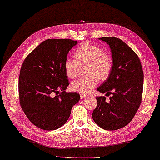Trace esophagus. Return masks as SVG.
Returning <instances> with one entry per match:
<instances>
[{
  "label": "esophagus",
  "instance_id": "34e87169",
  "mask_svg": "<svg viewBox=\"0 0 160 160\" xmlns=\"http://www.w3.org/2000/svg\"><path fill=\"white\" fill-rule=\"evenodd\" d=\"M87 97V94H84V93H80V98L81 99H83V98Z\"/></svg>",
  "mask_w": 160,
  "mask_h": 160
}]
</instances>
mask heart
I'll return each mask as SVG.
<instances>
[{"label": "heart", "instance_id": "obj_1", "mask_svg": "<svg viewBox=\"0 0 160 160\" xmlns=\"http://www.w3.org/2000/svg\"><path fill=\"white\" fill-rule=\"evenodd\" d=\"M76 59L67 58L64 61V69L69 78L76 77L80 67H87V76L78 78L71 84V89L75 92L88 93L97 86L98 80L104 81L109 77L113 69V60L111 54L100 47L89 42H84L75 51Z\"/></svg>", "mask_w": 160, "mask_h": 160}]
</instances>
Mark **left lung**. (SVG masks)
<instances>
[{
  "instance_id": "left-lung-1",
  "label": "left lung",
  "mask_w": 160,
  "mask_h": 160,
  "mask_svg": "<svg viewBox=\"0 0 160 160\" xmlns=\"http://www.w3.org/2000/svg\"><path fill=\"white\" fill-rule=\"evenodd\" d=\"M100 40L109 45L113 66L109 77L97 90L112 95L97 97V107L92 113L94 122L102 128L114 131L127 126L140 106L144 86V73L140 60L122 40L103 37Z\"/></svg>"
}]
</instances>
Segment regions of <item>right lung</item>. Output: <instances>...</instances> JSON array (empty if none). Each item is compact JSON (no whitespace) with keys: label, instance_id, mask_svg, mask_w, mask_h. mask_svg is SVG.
<instances>
[{"label":"right lung","instance_id":"right-lung-1","mask_svg":"<svg viewBox=\"0 0 160 160\" xmlns=\"http://www.w3.org/2000/svg\"><path fill=\"white\" fill-rule=\"evenodd\" d=\"M77 41L48 39L25 58L20 71V104L32 124L43 130H56L69 119L71 108L80 100L76 92L65 91L69 81L64 61Z\"/></svg>","mask_w":160,"mask_h":160}]
</instances>
